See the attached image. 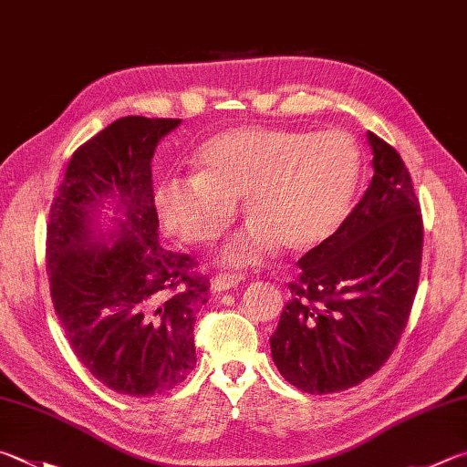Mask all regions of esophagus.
<instances>
[{"instance_id":"1","label":"esophagus","mask_w":467,"mask_h":467,"mask_svg":"<svg viewBox=\"0 0 467 467\" xmlns=\"http://www.w3.org/2000/svg\"><path fill=\"white\" fill-rule=\"evenodd\" d=\"M243 275L241 274H216L212 277V290L214 292H224V290H231V287H236L243 282Z\"/></svg>"}]
</instances>
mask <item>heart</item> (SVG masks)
I'll return each mask as SVG.
<instances>
[{
  "label": "heart",
  "instance_id": "1",
  "mask_svg": "<svg viewBox=\"0 0 467 467\" xmlns=\"http://www.w3.org/2000/svg\"><path fill=\"white\" fill-rule=\"evenodd\" d=\"M363 155L349 132L233 129L214 134L193 159V175L155 192L169 234L190 244L218 239L243 200L253 224L233 236L220 261L253 265L282 244L308 253L333 236L353 206Z\"/></svg>",
  "mask_w": 467,
  "mask_h": 467
}]
</instances>
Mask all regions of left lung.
Returning a JSON list of instances; mask_svg holds the SVG:
<instances>
[{"label":"left lung","mask_w":467,"mask_h":467,"mask_svg":"<svg viewBox=\"0 0 467 467\" xmlns=\"http://www.w3.org/2000/svg\"><path fill=\"white\" fill-rule=\"evenodd\" d=\"M374 177L341 228L298 261L292 298L271 335V358L292 386L330 394L384 366L410 317L422 218L404 161L368 132Z\"/></svg>","instance_id":"8db88e82"}]
</instances>
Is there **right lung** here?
Returning a JSON list of instances; mask_svg holds the SVG:
<instances>
[{"instance_id": "right-lung-1", "label": "right lung", "mask_w": 467, "mask_h": 467, "mask_svg": "<svg viewBox=\"0 0 467 467\" xmlns=\"http://www.w3.org/2000/svg\"><path fill=\"white\" fill-rule=\"evenodd\" d=\"M173 118H120L73 152L47 224L50 298L67 341L101 384L129 396L175 388L196 366L208 302L196 261L159 244L150 161ZM101 209L115 216L101 229Z\"/></svg>"}]
</instances>
